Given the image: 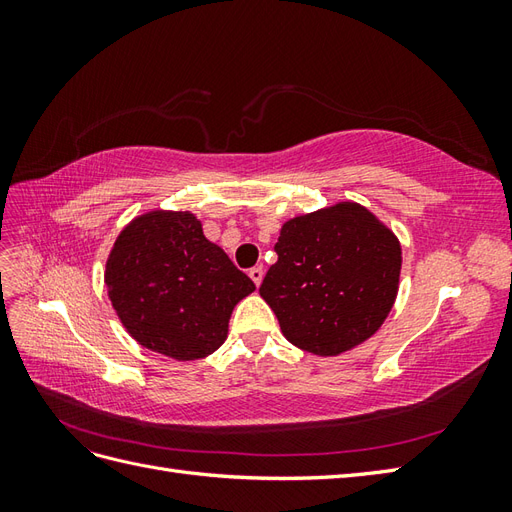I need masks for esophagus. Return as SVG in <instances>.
Segmentation results:
<instances>
[{"mask_svg":"<svg viewBox=\"0 0 512 512\" xmlns=\"http://www.w3.org/2000/svg\"><path fill=\"white\" fill-rule=\"evenodd\" d=\"M250 277H252V282H254L256 286H260L262 277H265V271H262V267H252V269H250Z\"/></svg>","mask_w":512,"mask_h":512,"instance_id":"34e87169","label":"esophagus"}]
</instances>
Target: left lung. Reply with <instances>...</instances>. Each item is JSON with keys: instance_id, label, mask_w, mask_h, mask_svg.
<instances>
[{"instance_id": "8db88e82", "label": "left lung", "mask_w": 512, "mask_h": 512, "mask_svg": "<svg viewBox=\"0 0 512 512\" xmlns=\"http://www.w3.org/2000/svg\"><path fill=\"white\" fill-rule=\"evenodd\" d=\"M260 297L301 350L335 356L374 335L397 297L401 247L367 209L342 203L284 224Z\"/></svg>"}]
</instances>
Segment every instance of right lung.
<instances>
[{"instance_id": "obj_1", "label": "right lung", "mask_w": 512, "mask_h": 512, "mask_svg": "<svg viewBox=\"0 0 512 512\" xmlns=\"http://www.w3.org/2000/svg\"><path fill=\"white\" fill-rule=\"evenodd\" d=\"M108 297L138 344L194 361L218 350L254 282L203 235L192 213L134 220L106 262Z\"/></svg>"}]
</instances>
